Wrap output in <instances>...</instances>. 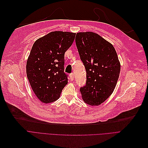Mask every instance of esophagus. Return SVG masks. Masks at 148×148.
Returning <instances> with one entry per match:
<instances>
[{
  "label": "esophagus",
  "instance_id": "obj_1",
  "mask_svg": "<svg viewBox=\"0 0 148 148\" xmlns=\"http://www.w3.org/2000/svg\"><path fill=\"white\" fill-rule=\"evenodd\" d=\"M70 80H71V81H73V80L74 79V78H75L74 73H71V74L70 75Z\"/></svg>",
  "mask_w": 148,
  "mask_h": 148
}]
</instances>
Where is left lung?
<instances>
[{
    "label": "left lung",
    "mask_w": 148,
    "mask_h": 148,
    "mask_svg": "<svg viewBox=\"0 0 148 148\" xmlns=\"http://www.w3.org/2000/svg\"><path fill=\"white\" fill-rule=\"evenodd\" d=\"M75 42L86 71V83L80 88L82 99L91 106L101 104L112 94L120 63L112 44L93 32L77 34Z\"/></svg>",
    "instance_id": "8db88e82"
}]
</instances>
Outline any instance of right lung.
I'll list each match as a JSON object with an SVG mask.
<instances>
[{"mask_svg":"<svg viewBox=\"0 0 148 148\" xmlns=\"http://www.w3.org/2000/svg\"><path fill=\"white\" fill-rule=\"evenodd\" d=\"M76 33L56 31L36 41L26 62V75L34 93L43 103L57 100L68 83L64 73L65 52Z\"/></svg>","mask_w":148,"mask_h":148,"instance_id":"obj_1","label":"right lung"}]
</instances>
